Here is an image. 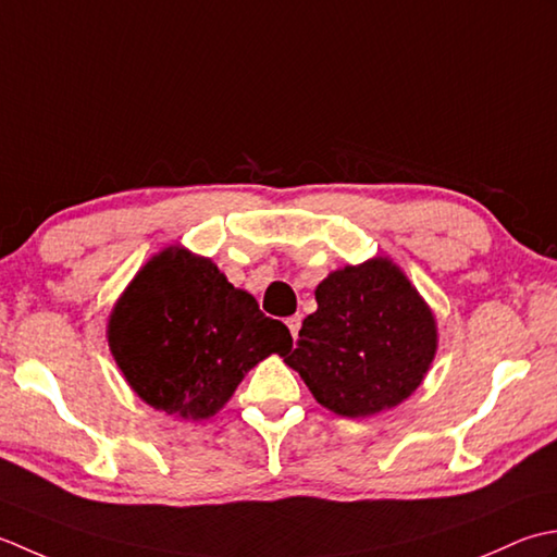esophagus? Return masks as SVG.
<instances>
[{
    "instance_id": "obj_1",
    "label": "esophagus",
    "mask_w": 557,
    "mask_h": 557,
    "mask_svg": "<svg viewBox=\"0 0 557 557\" xmlns=\"http://www.w3.org/2000/svg\"><path fill=\"white\" fill-rule=\"evenodd\" d=\"M286 324H288V329H290V336H293V338H298L300 324H302V317H300V314H293V317H288Z\"/></svg>"
}]
</instances>
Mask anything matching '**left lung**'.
Here are the masks:
<instances>
[{
	"label": "left lung",
	"instance_id": "left-lung-1",
	"mask_svg": "<svg viewBox=\"0 0 557 557\" xmlns=\"http://www.w3.org/2000/svg\"><path fill=\"white\" fill-rule=\"evenodd\" d=\"M298 348L283 360L329 411L366 418L399 406L437 350L428 302L387 257L332 271L314 290Z\"/></svg>",
	"mask_w": 557,
	"mask_h": 557
}]
</instances>
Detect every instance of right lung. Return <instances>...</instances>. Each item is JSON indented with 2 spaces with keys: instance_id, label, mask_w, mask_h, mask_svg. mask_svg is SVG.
Segmentation results:
<instances>
[{
  "instance_id": "right-lung-1",
  "label": "right lung",
  "mask_w": 557,
  "mask_h": 557,
  "mask_svg": "<svg viewBox=\"0 0 557 557\" xmlns=\"http://www.w3.org/2000/svg\"><path fill=\"white\" fill-rule=\"evenodd\" d=\"M108 344L139 399L168 416L203 421L221 411L259 360L286 356L293 338L211 259L168 247L120 295Z\"/></svg>"
}]
</instances>
